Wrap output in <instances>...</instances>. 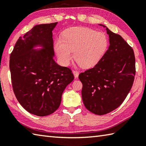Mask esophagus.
I'll use <instances>...</instances> for the list:
<instances>
[{
  "mask_svg": "<svg viewBox=\"0 0 146 146\" xmlns=\"http://www.w3.org/2000/svg\"><path fill=\"white\" fill-rule=\"evenodd\" d=\"M73 73L74 75V76H75V78H77L78 77L79 75V72L77 71H73Z\"/></svg>",
  "mask_w": 146,
  "mask_h": 146,
  "instance_id": "obj_1",
  "label": "esophagus"
}]
</instances>
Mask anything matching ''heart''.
Here are the masks:
<instances>
[{
    "mask_svg": "<svg viewBox=\"0 0 146 146\" xmlns=\"http://www.w3.org/2000/svg\"><path fill=\"white\" fill-rule=\"evenodd\" d=\"M108 44L107 36L103 32L88 27H75L64 30L62 39H56L53 48L60 63L68 66L73 58L80 66H95L103 56Z\"/></svg>",
    "mask_w": 146,
    "mask_h": 146,
    "instance_id": "1",
    "label": "heart"
}]
</instances>
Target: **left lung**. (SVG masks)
I'll return each instance as SVG.
<instances>
[{
	"label": "left lung",
	"mask_w": 146,
	"mask_h": 146,
	"mask_svg": "<svg viewBox=\"0 0 146 146\" xmlns=\"http://www.w3.org/2000/svg\"><path fill=\"white\" fill-rule=\"evenodd\" d=\"M109 36V47L95 66L79 75L85 107L102 115L122 104L132 86L135 60L132 48L120 35L104 24Z\"/></svg>",
	"instance_id": "1"
}]
</instances>
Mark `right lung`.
I'll list each match as a JSON object with an SVG mask.
<instances>
[{
	"instance_id": "add662e5",
	"label": "right lung",
	"mask_w": 146,
	"mask_h": 146,
	"mask_svg": "<svg viewBox=\"0 0 146 146\" xmlns=\"http://www.w3.org/2000/svg\"><path fill=\"white\" fill-rule=\"evenodd\" d=\"M58 23L38 24L16 42L10 56L14 94L24 109L37 116L59 108L63 92L74 76L54 60L52 31Z\"/></svg>"
}]
</instances>
